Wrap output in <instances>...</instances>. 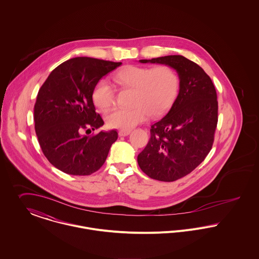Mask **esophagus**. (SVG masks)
Returning <instances> with one entry per match:
<instances>
[{
	"mask_svg": "<svg viewBox=\"0 0 259 259\" xmlns=\"http://www.w3.org/2000/svg\"><path fill=\"white\" fill-rule=\"evenodd\" d=\"M130 130H119V132H118V134H119V136H128L129 134H130Z\"/></svg>",
	"mask_w": 259,
	"mask_h": 259,
	"instance_id": "esophagus-1",
	"label": "esophagus"
}]
</instances>
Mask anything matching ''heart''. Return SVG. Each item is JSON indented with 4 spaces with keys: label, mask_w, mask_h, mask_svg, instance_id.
I'll return each instance as SVG.
<instances>
[{
    "label": "heart",
    "mask_w": 259,
    "mask_h": 259,
    "mask_svg": "<svg viewBox=\"0 0 259 259\" xmlns=\"http://www.w3.org/2000/svg\"><path fill=\"white\" fill-rule=\"evenodd\" d=\"M113 81L120 88L132 89L130 108H114L106 113L108 127L130 130L144 122L149 115L166 113L175 102L180 88L177 72L167 65L145 67L127 65L116 72ZM93 104L100 110L108 108L114 100V90L101 79L92 91Z\"/></svg>",
    "instance_id": "heart-1"
}]
</instances>
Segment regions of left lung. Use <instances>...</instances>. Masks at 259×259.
Returning a JSON list of instances; mask_svg holds the SVG:
<instances>
[{"label": "left lung", "instance_id": "left-lung-1", "mask_svg": "<svg viewBox=\"0 0 259 259\" xmlns=\"http://www.w3.org/2000/svg\"><path fill=\"white\" fill-rule=\"evenodd\" d=\"M174 68L179 94L169 112L151 126V137L138 155L147 176L172 182L195 170L210 151L218 124L217 91L200 65L183 56L141 59Z\"/></svg>", "mask_w": 259, "mask_h": 259}]
</instances>
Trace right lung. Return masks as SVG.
I'll list each match as a JSON object with an SVG mask.
<instances>
[{"mask_svg": "<svg viewBox=\"0 0 259 259\" xmlns=\"http://www.w3.org/2000/svg\"><path fill=\"white\" fill-rule=\"evenodd\" d=\"M91 58L68 59L55 68L38 90L34 104V129L42 153L61 172L87 176L104 164L115 130L82 135L100 128L104 122L95 112L92 91L107 73L120 66Z\"/></svg>", "mask_w": 259, "mask_h": 259, "instance_id": "add662e5", "label": "right lung"}]
</instances>
